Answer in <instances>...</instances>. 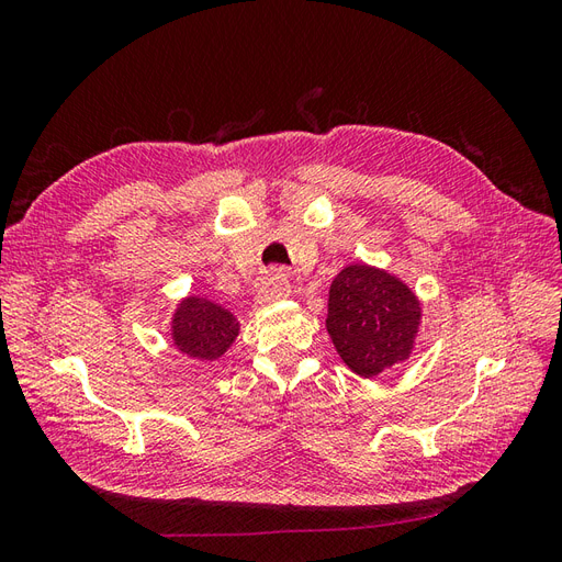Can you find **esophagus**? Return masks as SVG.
<instances>
[{
	"label": "esophagus",
	"mask_w": 562,
	"mask_h": 562,
	"mask_svg": "<svg viewBox=\"0 0 562 562\" xmlns=\"http://www.w3.org/2000/svg\"><path fill=\"white\" fill-rule=\"evenodd\" d=\"M288 293H291V283H288L283 271L274 269V271H269V277L258 288V300L260 302H274V300L285 297Z\"/></svg>",
	"instance_id": "34e87169"
}]
</instances>
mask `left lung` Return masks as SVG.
Segmentation results:
<instances>
[{
  "mask_svg": "<svg viewBox=\"0 0 562 562\" xmlns=\"http://www.w3.org/2000/svg\"><path fill=\"white\" fill-rule=\"evenodd\" d=\"M419 316V302L405 283L368 265H351L330 285L326 328L356 375L375 378L411 356Z\"/></svg>",
  "mask_w": 562,
  "mask_h": 562,
  "instance_id": "8db88e82",
  "label": "left lung"
}]
</instances>
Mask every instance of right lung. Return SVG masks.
I'll list each match as a JSON object with an SVG mask.
<instances>
[{
  "label": "right lung",
  "instance_id": "1",
  "mask_svg": "<svg viewBox=\"0 0 562 562\" xmlns=\"http://www.w3.org/2000/svg\"><path fill=\"white\" fill-rule=\"evenodd\" d=\"M173 345L199 361H215L239 335V321L206 297H187L173 316Z\"/></svg>",
  "mask_w": 562,
  "mask_h": 562
}]
</instances>
